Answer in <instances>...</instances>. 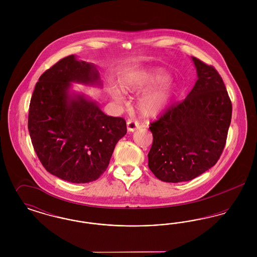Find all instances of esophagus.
Listing matches in <instances>:
<instances>
[{"label":"esophagus","instance_id":"esophagus-1","mask_svg":"<svg viewBox=\"0 0 257 257\" xmlns=\"http://www.w3.org/2000/svg\"><path fill=\"white\" fill-rule=\"evenodd\" d=\"M140 127V123L134 119H128L127 120V130L129 132H134Z\"/></svg>","mask_w":257,"mask_h":257}]
</instances>
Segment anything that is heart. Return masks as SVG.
Masks as SVG:
<instances>
[{
	"mask_svg": "<svg viewBox=\"0 0 257 257\" xmlns=\"http://www.w3.org/2000/svg\"><path fill=\"white\" fill-rule=\"evenodd\" d=\"M167 79V75L159 69H150L129 75L122 83V89L125 92H141L152 86L163 84ZM173 94L174 88L171 85L162 86L156 91L141 99L139 110L144 116H154L167 108Z\"/></svg>",
	"mask_w": 257,
	"mask_h": 257,
	"instance_id": "heart-1",
	"label": "heart"
}]
</instances>
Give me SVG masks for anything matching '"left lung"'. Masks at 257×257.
<instances>
[{"instance_id":"obj_1","label":"left lung","mask_w":257,"mask_h":257,"mask_svg":"<svg viewBox=\"0 0 257 257\" xmlns=\"http://www.w3.org/2000/svg\"><path fill=\"white\" fill-rule=\"evenodd\" d=\"M196 84L181 102L150 123L148 167L164 182L189 181L216 165L226 143L232 104L219 72L192 58Z\"/></svg>"}]
</instances>
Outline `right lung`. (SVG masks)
Listing matches in <instances>:
<instances>
[{
	"label": "right lung",
	"instance_id": "1",
	"mask_svg": "<svg viewBox=\"0 0 257 257\" xmlns=\"http://www.w3.org/2000/svg\"><path fill=\"white\" fill-rule=\"evenodd\" d=\"M71 83L101 86L96 66L71 55L42 74L31 98L28 128L46 171L71 183H88L107 170L127 133L126 121L105 114L85 95L71 94Z\"/></svg>",
	"mask_w": 257,
	"mask_h": 257
}]
</instances>
